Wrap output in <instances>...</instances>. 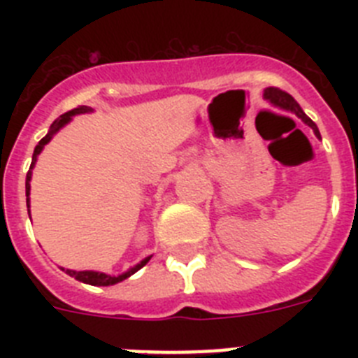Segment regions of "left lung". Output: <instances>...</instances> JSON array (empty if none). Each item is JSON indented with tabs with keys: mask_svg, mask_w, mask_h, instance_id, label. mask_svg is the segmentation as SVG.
I'll return each instance as SVG.
<instances>
[{
	"mask_svg": "<svg viewBox=\"0 0 358 358\" xmlns=\"http://www.w3.org/2000/svg\"><path fill=\"white\" fill-rule=\"evenodd\" d=\"M265 98H267V100L271 103H274V106L281 107V109L292 110L294 115L299 116V118H301L303 122L308 123L310 127L314 129V132H315V136H317V138H321V134H319L317 125H315V123L312 122V120H310L308 116L305 115V113H303V109H301V107H299V103H297L296 100H294L292 94H289V93H287V91L280 90V87H267V90H265Z\"/></svg>",
	"mask_w": 358,
	"mask_h": 358,
	"instance_id": "obj_1",
	"label": "left lung"
}]
</instances>
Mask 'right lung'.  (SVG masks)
I'll use <instances>...</instances> for the list:
<instances>
[{
    "instance_id": "obj_1",
    "label": "right lung",
    "mask_w": 358,
    "mask_h": 358,
    "mask_svg": "<svg viewBox=\"0 0 358 358\" xmlns=\"http://www.w3.org/2000/svg\"><path fill=\"white\" fill-rule=\"evenodd\" d=\"M91 107L87 106H78L75 107V109L68 110V113H64V115H61L59 118L55 120V122L52 123V127H50L48 134L44 136L43 140L37 143L36 150H34V156H31V164H30V170H28L27 173V206H28V215H30V181H31V169H34V164H36L37 161V156L41 154V150L44 148V145L48 143L50 140L53 138V134H55L57 131L61 127H64L66 123L71 120V116L75 115H82V113H90ZM148 260H150V256L148 258H145V260H141L140 264L136 265V267H132L131 271H127L125 274H120V276H109V274H103V273H94V271H80V273H77V271H69V268H66V274H69L71 278H75V280L82 281V283H87V285H98V287H107V285H115V283H118V281H123L125 278H129L131 274H134L136 271H140L141 267H145V265L148 264ZM64 271V268H62Z\"/></svg>"
}]
</instances>
